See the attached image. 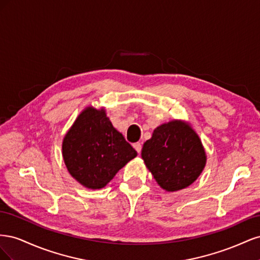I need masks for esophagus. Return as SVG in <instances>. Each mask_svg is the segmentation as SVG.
<instances>
[{"instance_id":"esophagus-1","label":"esophagus","mask_w":260,"mask_h":260,"mask_svg":"<svg viewBox=\"0 0 260 260\" xmlns=\"http://www.w3.org/2000/svg\"><path fill=\"white\" fill-rule=\"evenodd\" d=\"M133 147H135L136 151L140 154L141 153V149H142V144H141L140 142H137V143L133 144Z\"/></svg>"}]
</instances>
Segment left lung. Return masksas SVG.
<instances>
[{"label": "left lung", "instance_id": "8db88e82", "mask_svg": "<svg viewBox=\"0 0 260 260\" xmlns=\"http://www.w3.org/2000/svg\"><path fill=\"white\" fill-rule=\"evenodd\" d=\"M141 156L156 182L168 192L191 185L206 165L202 141L190 124L172 120L157 127Z\"/></svg>", "mask_w": 260, "mask_h": 260}]
</instances>
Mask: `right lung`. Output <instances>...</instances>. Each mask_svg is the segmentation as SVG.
Returning <instances> with one entry per match:
<instances>
[{
	"label": "right lung",
	"instance_id": "add662e5",
	"mask_svg": "<svg viewBox=\"0 0 260 260\" xmlns=\"http://www.w3.org/2000/svg\"><path fill=\"white\" fill-rule=\"evenodd\" d=\"M62 158L74 179L83 186L104 187L138 155L106 116L104 108L86 107L62 140Z\"/></svg>",
	"mask_w": 260,
	"mask_h": 260
}]
</instances>
